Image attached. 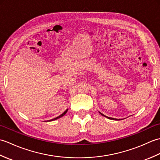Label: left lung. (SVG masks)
Here are the masks:
<instances>
[{
    "mask_svg": "<svg viewBox=\"0 0 160 160\" xmlns=\"http://www.w3.org/2000/svg\"><path fill=\"white\" fill-rule=\"evenodd\" d=\"M99 113L102 115H103V116H104V117H106V118H107L108 119H110V120H120V119H116V118H110V117H107V116H106V115H104V114H102V113H100V112H99Z\"/></svg>",
    "mask_w": 160,
    "mask_h": 160,
    "instance_id": "1",
    "label": "left lung"
}]
</instances>
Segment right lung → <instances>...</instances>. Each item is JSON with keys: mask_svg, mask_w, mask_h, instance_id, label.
<instances>
[{"mask_svg": "<svg viewBox=\"0 0 160 160\" xmlns=\"http://www.w3.org/2000/svg\"><path fill=\"white\" fill-rule=\"evenodd\" d=\"M67 111H68V109H67V110H66L65 111H64L63 113H62V114H61L60 115H59V116H58V117H57V118H53V119H52V120H47V122H50V121H53V120H57V119H58V118H61V117H62V116H63V115H65V114L67 113Z\"/></svg>", "mask_w": 160, "mask_h": 160, "instance_id": "obj_1", "label": "right lung"}]
</instances>
